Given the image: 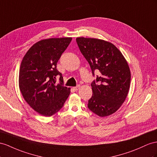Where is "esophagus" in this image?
I'll list each match as a JSON object with an SVG mask.
<instances>
[{
  "instance_id": "obj_1",
  "label": "esophagus",
  "mask_w": 157,
  "mask_h": 157,
  "mask_svg": "<svg viewBox=\"0 0 157 157\" xmlns=\"http://www.w3.org/2000/svg\"><path fill=\"white\" fill-rule=\"evenodd\" d=\"M79 88H80V86H79V85H78L77 86L74 87L73 89H74L75 91H78V90L79 89Z\"/></svg>"
}]
</instances>
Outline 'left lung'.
Listing matches in <instances>:
<instances>
[{
  "label": "left lung",
  "mask_w": 157,
  "mask_h": 157,
  "mask_svg": "<svg viewBox=\"0 0 157 157\" xmlns=\"http://www.w3.org/2000/svg\"><path fill=\"white\" fill-rule=\"evenodd\" d=\"M76 42L89 63L92 74L99 75L91 83L92 97L87 107L99 117L117 111L125 100L130 87L131 72L127 62L111 42L97 38L79 37Z\"/></svg>",
  "instance_id": "left-lung-1"
}]
</instances>
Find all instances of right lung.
<instances>
[{
	"label": "right lung",
	"mask_w": 157,
	"mask_h": 157,
	"mask_svg": "<svg viewBox=\"0 0 157 157\" xmlns=\"http://www.w3.org/2000/svg\"><path fill=\"white\" fill-rule=\"evenodd\" d=\"M71 38H48L34 44L24 56L19 71V88L27 103L40 115L50 117L61 109L70 94L63 86L57 62ZM60 75V83L56 77Z\"/></svg>",
	"instance_id": "add662e5"
}]
</instances>
